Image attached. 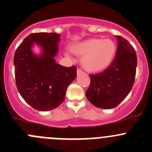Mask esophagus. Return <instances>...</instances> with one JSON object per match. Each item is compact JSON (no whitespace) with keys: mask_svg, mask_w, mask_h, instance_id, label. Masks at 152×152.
<instances>
[{"mask_svg":"<svg viewBox=\"0 0 152 152\" xmlns=\"http://www.w3.org/2000/svg\"><path fill=\"white\" fill-rule=\"evenodd\" d=\"M84 72L82 71L81 69H78L77 70V75H79V74H82V73H83Z\"/></svg>","mask_w":152,"mask_h":152,"instance_id":"1","label":"esophagus"}]
</instances>
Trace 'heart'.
<instances>
[{
    "label": "heart",
    "instance_id": "b5f03b06",
    "mask_svg": "<svg viewBox=\"0 0 152 152\" xmlns=\"http://www.w3.org/2000/svg\"><path fill=\"white\" fill-rule=\"evenodd\" d=\"M71 51L83 56L81 64L85 70L99 72L112 63L117 52V45L110 39H90L73 45Z\"/></svg>",
    "mask_w": 152,
    "mask_h": 152
}]
</instances>
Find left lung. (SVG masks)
Returning a JSON list of instances; mask_svg holds the SVG:
<instances>
[{"label":"left lung","mask_w":152,"mask_h":152,"mask_svg":"<svg viewBox=\"0 0 152 152\" xmlns=\"http://www.w3.org/2000/svg\"><path fill=\"white\" fill-rule=\"evenodd\" d=\"M116 37L118 45L115 58L102 73L90 75L87 99L99 108L117 107L127 96L134 83L137 63L135 50L124 38Z\"/></svg>","instance_id":"obj_1"}]
</instances>
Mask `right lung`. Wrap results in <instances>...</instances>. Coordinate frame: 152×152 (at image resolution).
Returning a JSON list of instances; mask_svg holds the SVG:
<instances>
[{"mask_svg": "<svg viewBox=\"0 0 152 152\" xmlns=\"http://www.w3.org/2000/svg\"><path fill=\"white\" fill-rule=\"evenodd\" d=\"M59 41L60 35L56 32L31 33L15 53V76L19 94L29 105L40 111L59 106L67 87L76 77L75 66L67 67L56 63ZM35 44L42 49L39 56L32 53Z\"/></svg>", "mask_w": 152, "mask_h": 152, "instance_id": "add662e5", "label": "right lung"}]
</instances>
